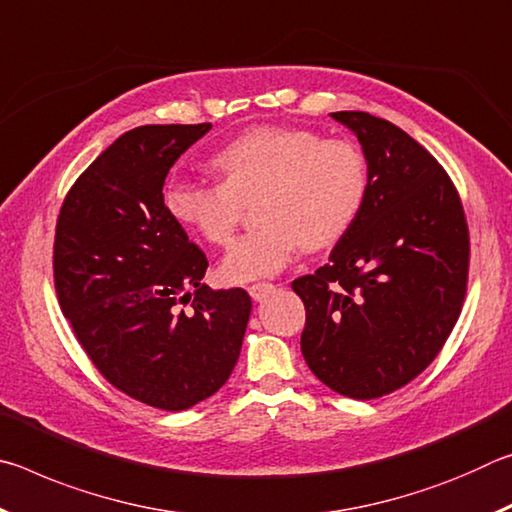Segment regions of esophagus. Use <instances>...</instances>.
<instances>
[{"label": "esophagus", "mask_w": 512, "mask_h": 512, "mask_svg": "<svg viewBox=\"0 0 512 512\" xmlns=\"http://www.w3.org/2000/svg\"><path fill=\"white\" fill-rule=\"evenodd\" d=\"M273 291H275V284H271V282H257V284H250V287H248L250 298H253L255 302H262L264 298L271 296Z\"/></svg>", "instance_id": "obj_1"}]
</instances>
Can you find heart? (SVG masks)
<instances>
[{
  "label": "heart",
  "instance_id": "obj_1",
  "mask_svg": "<svg viewBox=\"0 0 512 512\" xmlns=\"http://www.w3.org/2000/svg\"><path fill=\"white\" fill-rule=\"evenodd\" d=\"M221 183L171 178L164 207L173 221L214 246L235 235L244 203L257 201L262 228L248 232L221 262L228 282H255L287 266L300 248L339 241L368 196V160L359 144L325 140L309 128L255 126L212 155Z\"/></svg>",
  "mask_w": 512,
  "mask_h": 512
}]
</instances>
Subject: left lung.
<instances>
[{
    "mask_svg": "<svg viewBox=\"0 0 512 512\" xmlns=\"http://www.w3.org/2000/svg\"><path fill=\"white\" fill-rule=\"evenodd\" d=\"M357 135L370 185L361 212L314 275L300 350L332 391L375 400L436 359L461 314L470 237L461 198L436 158L368 112H332Z\"/></svg>",
    "mask_w": 512,
    "mask_h": 512,
    "instance_id": "obj_1",
    "label": "left lung"
}]
</instances>
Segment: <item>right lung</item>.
<instances>
[{
  "label": "right lung",
  "instance_id": "right-lung-1",
  "mask_svg": "<svg viewBox=\"0 0 512 512\" xmlns=\"http://www.w3.org/2000/svg\"><path fill=\"white\" fill-rule=\"evenodd\" d=\"M210 128L124 133L69 189L56 225L54 280L76 339L112 386L164 411L228 381L253 309L244 289L203 284L207 257L164 207L173 162Z\"/></svg>",
  "mask_w": 512,
  "mask_h": 512
}]
</instances>
